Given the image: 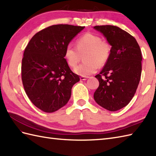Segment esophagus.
Segmentation results:
<instances>
[{
	"mask_svg": "<svg viewBox=\"0 0 156 156\" xmlns=\"http://www.w3.org/2000/svg\"><path fill=\"white\" fill-rule=\"evenodd\" d=\"M87 78H88V76H81V77H80V80H86Z\"/></svg>",
	"mask_w": 156,
	"mask_h": 156,
	"instance_id": "esophagus-1",
	"label": "esophagus"
}]
</instances>
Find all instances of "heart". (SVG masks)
<instances>
[{
	"label": "heart",
	"mask_w": 156,
	"mask_h": 156,
	"mask_svg": "<svg viewBox=\"0 0 156 156\" xmlns=\"http://www.w3.org/2000/svg\"><path fill=\"white\" fill-rule=\"evenodd\" d=\"M76 48L69 44L65 48L64 58L69 66L74 68L84 54V63L78 65L74 72L79 76H87L97 71L98 66L107 64L111 56L109 43L92 33H87L77 39Z\"/></svg>",
	"instance_id": "1"
}]
</instances>
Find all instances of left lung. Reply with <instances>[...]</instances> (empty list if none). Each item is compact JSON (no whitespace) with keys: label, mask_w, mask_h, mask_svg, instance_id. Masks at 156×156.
Here are the masks:
<instances>
[{"label":"left lung","mask_w":156,"mask_h":156,"mask_svg":"<svg viewBox=\"0 0 156 156\" xmlns=\"http://www.w3.org/2000/svg\"><path fill=\"white\" fill-rule=\"evenodd\" d=\"M112 48L111 56L96 75L99 86L94 93L97 103L110 111L127 106L136 92L141 74L142 55L136 39L113 25H98Z\"/></svg>","instance_id":"8db88e82"}]
</instances>
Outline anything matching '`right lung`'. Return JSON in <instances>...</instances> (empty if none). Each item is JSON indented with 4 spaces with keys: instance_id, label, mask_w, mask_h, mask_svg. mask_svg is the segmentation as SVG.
Returning <instances> with one entry per match:
<instances>
[{
    "instance_id": "add662e5",
    "label": "right lung",
    "mask_w": 156,
    "mask_h": 156,
    "mask_svg": "<svg viewBox=\"0 0 156 156\" xmlns=\"http://www.w3.org/2000/svg\"><path fill=\"white\" fill-rule=\"evenodd\" d=\"M84 27L49 26L35 34L25 49L21 78L27 97L35 107L53 112L64 107L72 88L80 81L64 58L65 48Z\"/></svg>"
}]
</instances>
